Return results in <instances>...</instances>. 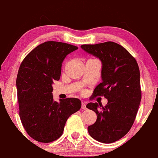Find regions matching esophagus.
Returning <instances> with one entry per match:
<instances>
[{"instance_id":"34e87169","label":"esophagus","mask_w":158,"mask_h":158,"mask_svg":"<svg viewBox=\"0 0 158 158\" xmlns=\"http://www.w3.org/2000/svg\"><path fill=\"white\" fill-rule=\"evenodd\" d=\"M81 109H82V110H86V104H85V103H84V102H82V103H81Z\"/></svg>"}]
</instances>
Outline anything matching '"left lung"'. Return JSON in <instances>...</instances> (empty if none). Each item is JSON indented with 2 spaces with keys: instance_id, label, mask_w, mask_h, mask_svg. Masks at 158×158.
Here are the masks:
<instances>
[{
  "instance_id": "obj_1",
  "label": "left lung",
  "mask_w": 158,
  "mask_h": 158,
  "mask_svg": "<svg viewBox=\"0 0 158 158\" xmlns=\"http://www.w3.org/2000/svg\"><path fill=\"white\" fill-rule=\"evenodd\" d=\"M81 48L99 58L102 64V82L94 89L92 99L104 96L107 104H87L97 114L94 124L88 127L92 138L103 143L119 140L132 127L140 104V74L135 59L123 46L112 41L84 44Z\"/></svg>"
}]
</instances>
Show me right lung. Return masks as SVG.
<instances>
[{
  "mask_svg": "<svg viewBox=\"0 0 158 158\" xmlns=\"http://www.w3.org/2000/svg\"><path fill=\"white\" fill-rule=\"evenodd\" d=\"M76 46L46 41L36 46L20 66L16 79L19 115L31 137L51 143L63 134L66 122L81 106L77 98L54 101L52 84L61 77V64Z\"/></svg>",
  "mask_w": 158,
  "mask_h": 158,
  "instance_id": "1",
  "label": "right lung"
}]
</instances>
